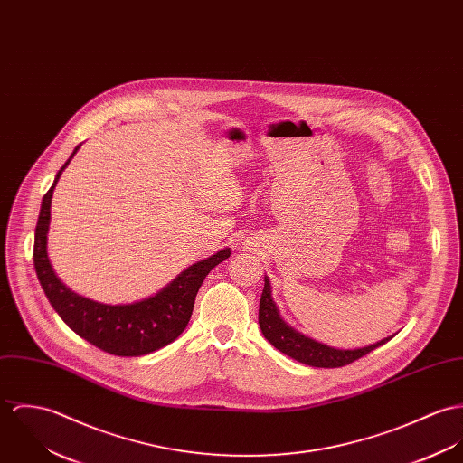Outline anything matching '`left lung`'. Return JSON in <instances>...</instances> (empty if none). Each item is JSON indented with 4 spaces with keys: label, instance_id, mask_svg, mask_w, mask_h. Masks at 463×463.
<instances>
[{
    "label": "left lung",
    "instance_id": "8db88e82",
    "mask_svg": "<svg viewBox=\"0 0 463 463\" xmlns=\"http://www.w3.org/2000/svg\"><path fill=\"white\" fill-rule=\"evenodd\" d=\"M259 326L262 330V335L282 354H286L291 359L298 360L302 364H307L312 367H343L346 364H352L355 360L367 355L374 348L385 345L391 337L382 339L380 343H374L371 346H364L357 350H337L332 346H326L323 343H317L307 335L300 334L293 326H289L279 308L271 298V286L268 277H264V289L259 302Z\"/></svg>",
    "mask_w": 463,
    "mask_h": 463
}]
</instances>
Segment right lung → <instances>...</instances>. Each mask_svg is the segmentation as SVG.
I'll return each instance as SVG.
<instances>
[{"label":"right lung","mask_w":463,"mask_h":463,"mask_svg":"<svg viewBox=\"0 0 463 463\" xmlns=\"http://www.w3.org/2000/svg\"><path fill=\"white\" fill-rule=\"evenodd\" d=\"M78 149L80 146L58 170L52 188L43 199L33 245V264L39 282L52 308L80 337L111 355H147L170 345L183 334L192 317L195 297L207 273L231 256V249H223L214 256L192 264L166 288L157 291L155 297H149L142 302L108 306L76 295L52 271L48 257V231L52 218V190L63 168L69 165L72 156L78 153Z\"/></svg>","instance_id":"add662e5"}]
</instances>
